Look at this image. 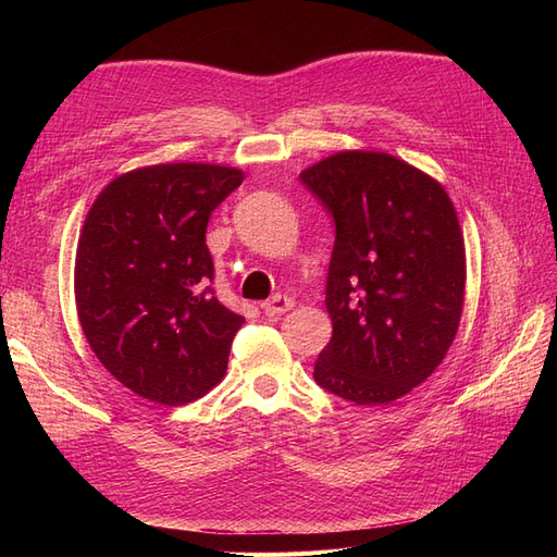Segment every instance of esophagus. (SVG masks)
I'll use <instances>...</instances> for the list:
<instances>
[{"label": "esophagus", "mask_w": 557, "mask_h": 557, "mask_svg": "<svg viewBox=\"0 0 557 557\" xmlns=\"http://www.w3.org/2000/svg\"><path fill=\"white\" fill-rule=\"evenodd\" d=\"M295 307V301L285 295H274L269 301H264L262 309L267 315H283L285 311H290Z\"/></svg>", "instance_id": "esophagus-1"}]
</instances>
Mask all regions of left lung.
<instances>
[{
    "mask_svg": "<svg viewBox=\"0 0 557 557\" xmlns=\"http://www.w3.org/2000/svg\"><path fill=\"white\" fill-rule=\"evenodd\" d=\"M334 218L325 307L332 339L313 379L356 404L423 383L458 334L465 239L444 185L381 150H342L299 174Z\"/></svg>",
    "mask_w": 557,
    "mask_h": 557,
    "instance_id": "8db88e82",
    "label": "left lung"
}]
</instances>
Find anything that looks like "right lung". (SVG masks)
I'll list each match as a JSON object with an SVG mask.
<instances>
[{"label": "right lung", "instance_id": "right-lung-1", "mask_svg": "<svg viewBox=\"0 0 557 557\" xmlns=\"http://www.w3.org/2000/svg\"><path fill=\"white\" fill-rule=\"evenodd\" d=\"M242 181L225 164H150L115 176L92 201L74 267L78 323L134 395L178 407L225 376L244 315L211 290L207 225Z\"/></svg>", "mask_w": 557, "mask_h": 557}]
</instances>
